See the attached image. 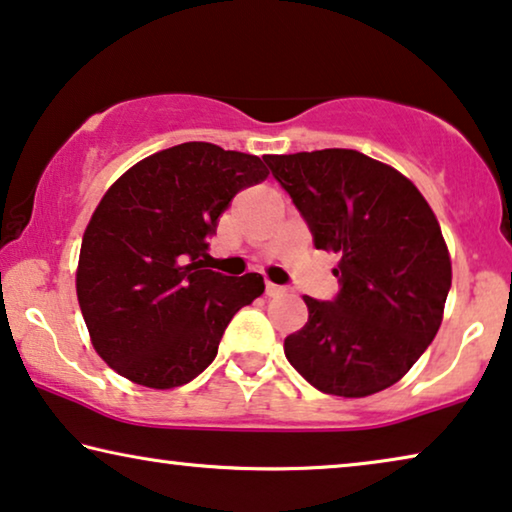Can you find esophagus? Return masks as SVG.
<instances>
[{"instance_id":"obj_1","label":"esophagus","mask_w":512,"mask_h":512,"mask_svg":"<svg viewBox=\"0 0 512 512\" xmlns=\"http://www.w3.org/2000/svg\"><path fill=\"white\" fill-rule=\"evenodd\" d=\"M266 294H269V297H280V294H285V287L271 283V280H266Z\"/></svg>"}]
</instances>
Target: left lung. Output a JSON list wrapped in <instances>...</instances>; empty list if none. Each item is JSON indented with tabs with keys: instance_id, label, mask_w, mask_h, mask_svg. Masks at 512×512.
Returning a JSON list of instances; mask_svg holds the SVG:
<instances>
[{
	"instance_id": "1",
	"label": "left lung",
	"mask_w": 512,
	"mask_h": 512,
	"mask_svg": "<svg viewBox=\"0 0 512 512\" xmlns=\"http://www.w3.org/2000/svg\"><path fill=\"white\" fill-rule=\"evenodd\" d=\"M318 250L338 253L334 301L304 297L285 357L320 392L359 399L406 376L443 322L452 262L422 192L357 150L266 155Z\"/></svg>"
}]
</instances>
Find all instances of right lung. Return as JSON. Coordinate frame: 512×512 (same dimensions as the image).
I'll use <instances>...</instances> for the list:
<instances>
[{
  "mask_svg": "<svg viewBox=\"0 0 512 512\" xmlns=\"http://www.w3.org/2000/svg\"><path fill=\"white\" fill-rule=\"evenodd\" d=\"M266 176L257 155L190 141L136 162L106 190L85 227L76 294L92 348L115 373L171 390L213 362L264 278L206 269V239L234 194Z\"/></svg>",
  "mask_w": 512,
  "mask_h": 512,
  "instance_id": "obj_1",
  "label": "right lung"
}]
</instances>
